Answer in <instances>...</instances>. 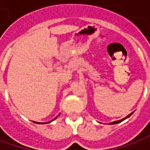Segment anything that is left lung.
Segmentation results:
<instances>
[{
  "label": "left lung",
  "instance_id": "obj_1",
  "mask_svg": "<svg viewBox=\"0 0 150 150\" xmlns=\"http://www.w3.org/2000/svg\"><path fill=\"white\" fill-rule=\"evenodd\" d=\"M132 114H133V113H131V114H129V115L128 116H126V117H125V119H123V120H118V121H114V122H112V123H111V125H114V124H118V123H120V122L123 121V120H125V119H127V118H129V116H130V115H131Z\"/></svg>",
  "mask_w": 150,
  "mask_h": 150
}]
</instances>
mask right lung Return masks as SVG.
Returning <instances> with one entry per match:
<instances>
[{
	"instance_id": "obj_1",
	"label": "right lung",
	"mask_w": 150,
	"mask_h": 150,
	"mask_svg": "<svg viewBox=\"0 0 150 150\" xmlns=\"http://www.w3.org/2000/svg\"><path fill=\"white\" fill-rule=\"evenodd\" d=\"M55 119H56V118H54V120H55ZM50 122H51V121H50ZM50 122H48V123H50ZM35 123H37V124H42V125H43V124H46V123H39V122H35Z\"/></svg>"
}]
</instances>
